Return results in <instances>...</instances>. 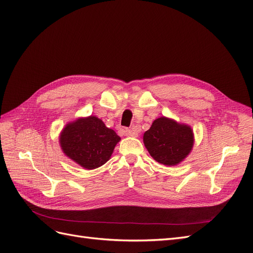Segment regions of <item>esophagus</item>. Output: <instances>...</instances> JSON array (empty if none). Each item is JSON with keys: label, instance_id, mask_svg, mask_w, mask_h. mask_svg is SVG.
<instances>
[{"label": "esophagus", "instance_id": "34e87169", "mask_svg": "<svg viewBox=\"0 0 253 253\" xmlns=\"http://www.w3.org/2000/svg\"><path fill=\"white\" fill-rule=\"evenodd\" d=\"M124 132H125V135L127 136V137H137V136H138V133H137V131L134 128H126Z\"/></svg>", "mask_w": 253, "mask_h": 253}]
</instances>
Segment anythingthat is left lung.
Here are the masks:
<instances>
[{
    "mask_svg": "<svg viewBox=\"0 0 253 253\" xmlns=\"http://www.w3.org/2000/svg\"><path fill=\"white\" fill-rule=\"evenodd\" d=\"M143 143L157 163L176 166L185 160L193 149V129L186 124L163 116L153 121L143 134Z\"/></svg>",
    "mask_w": 253,
    "mask_h": 253,
    "instance_id": "left-lung-1",
    "label": "left lung"
}]
</instances>
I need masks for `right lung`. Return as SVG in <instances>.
<instances>
[{
    "label": "right lung",
    "mask_w": 253,
    "mask_h": 253,
    "mask_svg": "<svg viewBox=\"0 0 253 253\" xmlns=\"http://www.w3.org/2000/svg\"><path fill=\"white\" fill-rule=\"evenodd\" d=\"M119 141L116 132L93 115L68 122L59 136L64 155L86 170L97 169L110 160Z\"/></svg>",
    "instance_id": "right-lung-1"
}]
</instances>
